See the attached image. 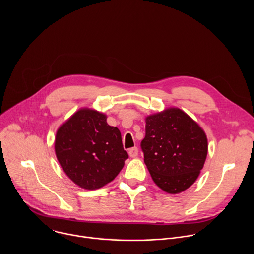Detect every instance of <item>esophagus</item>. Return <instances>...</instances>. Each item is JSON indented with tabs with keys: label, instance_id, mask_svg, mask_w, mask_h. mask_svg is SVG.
Segmentation results:
<instances>
[{
	"label": "esophagus",
	"instance_id": "1",
	"mask_svg": "<svg viewBox=\"0 0 254 254\" xmlns=\"http://www.w3.org/2000/svg\"><path fill=\"white\" fill-rule=\"evenodd\" d=\"M128 155H129L130 158H135V157H137V155H138V150H137V148L134 147V148L129 149V150H128Z\"/></svg>",
	"mask_w": 254,
	"mask_h": 254
}]
</instances>
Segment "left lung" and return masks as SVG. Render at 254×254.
Wrapping results in <instances>:
<instances>
[{
  "label": "left lung",
  "instance_id": "8db88e82",
  "mask_svg": "<svg viewBox=\"0 0 254 254\" xmlns=\"http://www.w3.org/2000/svg\"><path fill=\"white\" fill-rule=\"evenodd\" d=\"M154 182L169 194L191 187L204 167L208 140L202 127L178 107L146 118L140 143Z\"/></svg>",
  "mask_w": 254,
  "mask_h": 254
}]
</instances>
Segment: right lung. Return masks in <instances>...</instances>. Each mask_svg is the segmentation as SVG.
Masks as SVG:
<instances>
[{
    "mask_svg": "<svg viewBox=\"0 0 254 254\" xmlns=\"http://www.w3.org/2000/svg\"><path fill=\"white\" fill-rule=\"evenodd\" d=\"M54 149L67 177L85 190L112 182L128 158L120 129L107 125L104 114L87 107L59 127Z\"/></svg>",
    "mask_w": 254,
    "mask_h": 254,
    "instance_id": "1",
    "label": "right lung"
}]
</instances>
